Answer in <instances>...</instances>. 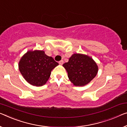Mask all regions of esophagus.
Segmentation results:
<instances>
[{
	"label": "esophagus",
	"mask_w": 127,
	"mask_h": 127,
	"mask_svg": "<svg viewBox=\"0 0 127 127\" xmlns=\"http://www.w3.org/2000/svg\"><path fill=\"white\" fill-rule=\"evenodd\" d=\"M63 64H64V61H63V60H61V61H60L59 62V64H60V65H63Z\"/></svg>",
	"instance_id": "esophagus-1"
}]
</instances>
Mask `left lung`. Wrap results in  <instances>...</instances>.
Returning a JSON list of instances; mask_svg holds the SVG:
<instances>
[{"instance_id":"left-lung-1","label":"left lung","mask_w":127,"mask_h":127,"mask_svg":"<svg viewBox=\"0 0 127 127\" xmlns=\"http://www.w3.org/2000/svg\"><path fill=\"white\" fill-rule=\"evenodd\" d=\"M70 82L75 86H83L94 78L98 71L96 62L90 56L74 53L63 64Z\"/></svg>"}]
</instances>
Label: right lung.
Wrapping results in <instances>:
<instances>
[{"mask_svg": "<svg viewBox=\"0 0 127 127\" xmlns=\"http://www.w3.org/2000/svg\"><path fill=\"white\" fill-rule=\"evenodd\" d=\"M58 65L52 57L43 50H29L19 62V69L27 82L34 86L46 84L52 70Z\"/></svg>", "mask_w": 127, "mask_h": 127, "instance_id": "obj_1", "label": "right lung"}]
</instances>
